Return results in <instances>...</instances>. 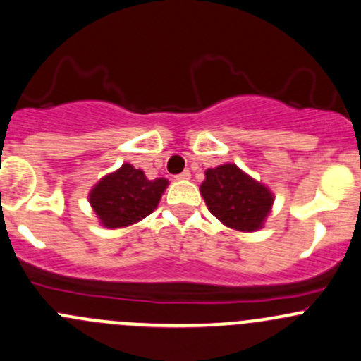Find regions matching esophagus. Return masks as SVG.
<instances>
[{"label": "esophagus", "mask_w": 361, "mask_h": 361, "mask_svg": "<svg viewBox=\"0 0 361 361\" xmlns=\"http://www.w3.org/2000/svg\"><path fill=\"white\" fill-rule=\"evenodd\" d=\"M190 178V171H183V173H180L176 176V180H188Z\"/></svg>", "instance_id": "34e87169"}]
</instances>
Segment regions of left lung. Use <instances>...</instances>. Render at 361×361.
<instances>
[{"mask_svg":"<svg viewBox=\"0 0 361 361\" xmlns=\"http://www.w3.org/2000/svg\"><path fill=\"white\" fill-rule=\"evenodd\" d=\"M201 195L207 209L221 224L241 232L262 228L274 204L272 192L235 164L207 169Z\"/></svg>","mask_w":361,"mask_h":361,"instance_id":"8db88e82","label":"left lung"}]
</instances>
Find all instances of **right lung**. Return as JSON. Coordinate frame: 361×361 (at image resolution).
Wrapping results in <instances>:
<instances>
[{"label": "right lung", "mask_w": 361, "mask_h": 361, "mask_svg": "<svg viewBox=\"0 0 361 361\" xmlns=\"http://www.w3.org/2000/svg\"><path fill=\"white\" fill-rule=\"evenodd\" d=\"M167 185L166 178L148 180L143 171L126 162L94 185L89 202L103 227H129L154 213Z\"/></svg>", "instance_id": "1"}]
</instances>
